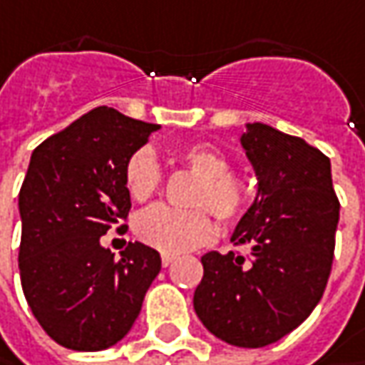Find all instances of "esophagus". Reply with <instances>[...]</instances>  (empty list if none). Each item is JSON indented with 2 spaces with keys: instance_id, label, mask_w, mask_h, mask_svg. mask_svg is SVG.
Segmentation results:
<instances>
[{
  "instance_id": "1",
  "label": "esophagus",
  "mask_w": 365,
  "mask_h": 365,
  "mask_svg": "<svg viewBox=\"0 0 365 365\" xmlns=\"http://www.w3.org/2000/svg\"><path fill=\"white\" fill-rule=\"evenodd\" d=\"M175 257H178L175 253H163V255H161V263L167 267V265H171V263L175 262Z\"/></svg>"
}]
</instances>
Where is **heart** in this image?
I'll use <instances>...</instances> for the list:
<instances>
[{"instance_id":"heart-1","label":"heart","mask_w":365,"mask_h":365,"mask_svg":"<svg viewBox=\"0 0 365 365\" xmlns=\"http://www.w3.org/2000/svg\"><path fill=\"white\" fill-rule=\"evenodd\" d=\"M185 169L198 175L192 190L190 210H178L165 204L147 208L135 218L136 237L145 245L163 253H183L210 243L214 222L208 210L222 222H237L251 208L257 185L243 173L230 171L229 155L208 143L190 145L180 151ZM163 171L149 147L136 149L124 167V185L136 202H145L159 192Z\"/></svg>"}]
</instances>
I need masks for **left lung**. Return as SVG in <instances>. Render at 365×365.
I'll list each match as a JSON object with an SVG mask.
<instances>
[{"label": "left lung", "instance_id": "1", "mask_svg": "<svg viewBox=\"0 0 365 365\" xmlns=\"http://www.w3.org/2000/svg\"><path fill=\"white\" fill-rule=\"evenodd\" d=\"M241 145L257 175V196L230 241L247 253L202 257L194 310L214 337L265 347L302 325L323 298L339 200L329 157L300 136L253 122Z\"/></svg>", "mask_w": 365, "mask_h": 365}]
</instances>
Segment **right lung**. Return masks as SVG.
<instances>
[{
	"mask_svg": "<svg viewBox=\"0 0 365 365\" xmlns=\"http://www.w3.org/2000/svg\"><path fill=\"white\" fill-rule=\"evenodd\" d=\"M159 128L102 106L48 136L30 157L18 200L20 279L40 327L67 349L116 345L161 269L153 247L128 243L116 259L102 245V235L130 210L126 161Z\"/></svg>",
	"mask_w": 365,
	"mask_h": 365,
	"instance_id": "right-lung-1",
	"label": "right lung"
}]
</instances>
